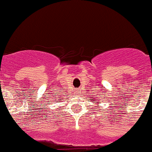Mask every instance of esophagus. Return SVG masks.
Here are the masks:
<instances>
[{
  "mask_svg": "<svg viewBox=\"0 0 152 152\" xmlns=\"http://www.w3.org/2000/svg\"><path fill=\"white\" fill-rule=\"evenodd\" d=\"M76 94H79V91H78V90H76Z\"/></svg>",
  "mask_w": 152,
  "mask_h": 152,
  "instance_id": "obj_1",
  "label": "esophagus"
}]
</instances>
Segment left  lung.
<instances>
[{
  "mask_svg": "<svg viewBox=\"0 0 152 152\" xmlns=\"http://www.w3.org/2000/svg\"><path fill=\"white\" fill-rule=\"evenodd\" d=\"M93 100H95V99H93Z\"/></svg>",
  "mask_w": 152,
  "mask_h": 152,
  "instance_id": "left-lung-1",
  "label": "left lung"
}]
</instances>
